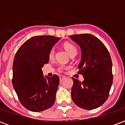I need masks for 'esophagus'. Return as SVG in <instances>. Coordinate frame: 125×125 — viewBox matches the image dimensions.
I'll list each match as a JSON object with an SVG mask.
<instances>
[{"label":"esophagus","instance_id":"esophagus-1","mask_svg":"<svg viewBox=\"0 0 125 125\" xmlns=\"http://www.w3.org/2000/svg\"><path fill=\"white\" fill-rule=\"evenodd\" d=\"M65 78V76H62V75H60V80L61 82L62 81V80H64Z\"/></svg>","mask_w":125,"mask_h":125}]
</instances>
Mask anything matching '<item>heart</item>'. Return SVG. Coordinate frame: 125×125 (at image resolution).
I'll return each instance as SVG.
<instances>
[{"label": "heart", "mask_w": 125, "mask_h": 125, "mask_svg": "<svg viewBox=\"0 0 125 125\" xmlns=\"http://www.w3.org/2000/svg\"><path fill=\"white\" fill-rule=\"evenodd\" d=\"M63 47H64V48L67 51L68 53L70 55H72V54H76L77 53V47H76L73 44L71 43H65L63 44ZM54 53H55V50L53 48H52L51 50H50V52H49V57L50 58H52V57H53V55H54ZM62 68H61L62 69Z\"/></svg>", "instance_id": "heart-1"}]
</instances>
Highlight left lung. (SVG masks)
Instances as JSON below:
<instances>
[{
	"mask_svg": "<svg viewBox=\"0 0 125 125\" xmlns=\"http://www.w3.org/2000/svg\"><path fill=\"white\" fill-rule=\"evenodd\" d=\"M80 47L81 61L78 73L84 81L72 78V98L78 106L92 110L102 105L107 100L113 84L112 60L104 43L91 34L70 36Z\"/></svg>",
	"mask_w": 125,
	"mask_h": 125,
	"instance_id": "8db88e82",
	"label": "left lung"
}]
</instances>
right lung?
Masks as SVG:
<instances>
[{
	"mask_svg": "<svg viewBox=\"0 0 125 125\" xmlns=\"http://www.w3.org/2000/svg\"><path fill=\"white\" fill-rule=\"evenodd\" d=\"M52 35L35 36L19 47L12 65V86L23 106L33 112H40L52 106L60 78L43 76L41 68L47 63L49 52L60 40Z\"/></svg>",
	"mask_w": 125,
	"mask_h": 125,
	"instance_id": "1",
	"label": "right lung"
}]
</instances>
